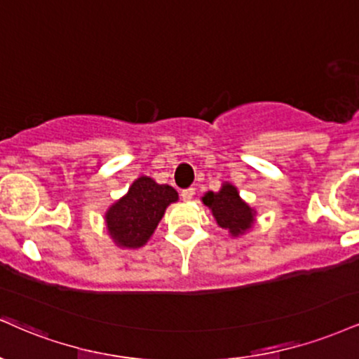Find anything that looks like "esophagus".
Here are the masks:
<instances>
[{"mask_svg": "<svg viewBox=\"0 0 359 359\" xmlns=\"http://www.w3.org/2000/svg\"><path fill=\"white\" fill-rule=\"evenodd\" d=\"M194 194H196V189L194 187H187V189H184L182 191V194H180V196H182V198L184 201H192V197H194Z\"/></svg>", "mask_w": 359, "mask_h": 359, "instance_id": "34e87169", "label": "esophagus"}]
</instances>
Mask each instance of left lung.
Here are the masks:
<instances>
[{"label": "left lung", "mask_w": 359, "mask_h": 359, "mask_svg": "<svg viewBox=\"0 0 359 359\" xmlns=\"http://www.w3.org/2000/svg\"><path fill=\"white\" fill-rule=\"evenodd\" d=\"M202 202L212 210V215L222 229H227L232 236H243L254 224L256 210L250 209L232 184L224 182L219 192H207Z\"/></svg>", "instance_id": "obj_1"}]
</instances>
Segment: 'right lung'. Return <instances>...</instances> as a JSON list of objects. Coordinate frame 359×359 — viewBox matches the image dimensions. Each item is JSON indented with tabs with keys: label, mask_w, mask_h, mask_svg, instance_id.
<instances>
[{
	"label": "right lung",
	"mask_w": 359,
	"mask_h": 359,
	"mask_svg": "<svg viewBox=\"0 0 359 359\" xmlns=\"http://www.w3.org/2000/svg\"><path fill=\"white\" fill-rule=\"evenodd\" d=\"M179 194L167 184L150 177H138L128 192L107 210V231L120 248L137 249L147 244L158 222Z\"/></svg>",
	"instance_id": "1"
}]
</instances>
